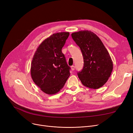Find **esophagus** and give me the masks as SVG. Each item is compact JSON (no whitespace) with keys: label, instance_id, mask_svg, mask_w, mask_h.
Segmentation results:
<instances>
[{"label":"esophagus","instance_id":"1","mask_svg":"<svg viewBox=\"0 0 133 133\" xmlns=\"http://www.w3.org/2000/svg\"><path fill=\"white\" fill-rule=\"evenodd\" d=\"M74 69H75V66H71V69H72V70L74 71Z\"/></svg>","mask_w":133,"mask_h":133}]
</instances>
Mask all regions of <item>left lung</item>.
Masks as SVG:
<instances>
[{
  "instance_id": "obj_1",
  "label": "left lung",
  "mask_w": 133,
  "mask_h": 133,
  "mask_svg": "<svg viewBox=\"0 0 133 133\" xmlns=\"http://www.w3.org/2000/svg\"><path fill=\"white\" fill-rule=\"evenodd\" d=\"M72 37L81 51L83 67L78 73L82 85L92 89L102 87L113 68L110 56L100 39L90 31L72 33Z\"/></svg>"
}]
</instances>
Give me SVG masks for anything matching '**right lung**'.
I'll list each match as a JSON object with an SVG mask.
<instances>
[{
    "mask_svg": "<svg viewBox=\"0 0 133 133\" xmlns=\"http://www.w3.org/2000/svg\"><path fill=\"white\" fill-rule=\"evenodd\" d=\"M69 35V32L53 34L40 44L33 57L31 77L46 94L60 91L70 75L71 68L61 51Z\"/></svg>",
    "mask_w": 133,
    "mask_h": 133,
    "instance_id": "add662e5",
    "label": "right lung"
}]
</instances>
